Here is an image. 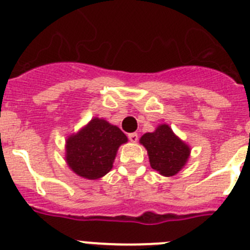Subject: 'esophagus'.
<instances>
[{
	"label": "esophagus",
	"instance_id": "esophagus-1",
	"mask_svg": "<svg viewBox=\"0 0 250 250\" xmlns=\"http://www.w3.org/2000/svg\"><path fill=\"white\" fill-rule=\"evenodd\" d=\"M128 139H129L132 143H136L138 141V133H129L128 134Z\"/></svg>",
	"mask_w": 250,
	"mask_h": 250
}]
</instances>
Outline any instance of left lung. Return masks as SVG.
<instances>
[{"label":"left lung","mask_w":250,"mask_h":250,"mask_svg":"<svg viewBox=\"0 0 250 250\" xmlns=\"http://www.w3.org/2000/svg\"><path fill=\"white\" fill-rule=\"evenodd\" d=\"M139 143L148 151L150 167L167 178L178 174L190 158V146L165 123L158 125L154 132L143 134Z\"/></svg>","instance_id":"1"}]
</instances>
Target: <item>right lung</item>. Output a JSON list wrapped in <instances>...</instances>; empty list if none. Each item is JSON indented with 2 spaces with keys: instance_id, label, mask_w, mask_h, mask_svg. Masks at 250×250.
Listing matches in <instances>:
<instances>
[{
  "instance_id": "1",
  "label": "right lung",
  "mask_w": 250,
  "mask_h": 250,
  "mask_svg": "<svg viewBox=\"0 0 250 250\" xmlns=\"http://www.w3.org/2000/svg\"><path fill=\"white\" fill-rule=\"evenodd\" d=\"M127 142V136L117 125L93 117L66 138L65 162L81 178L97 180L112 169L118 148Z\"/></svg>"
}]
</instances>
